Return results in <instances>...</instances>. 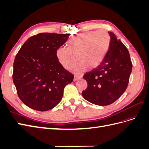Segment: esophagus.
<instances>
[{"instance_id":"1","label":"esophagus","mask_w":149,"mask_h":149,"mask_svg":"<svg viewBox=\"0 0 149 149\" xmlns=\"http://www.w3.org/2000/svg\"><path fill=\"white\" fill-rule=\"evenodd\" d=\"M81 78H82V76H74V81L78 80V79H81Z\"/></svg>"}]
</instances>
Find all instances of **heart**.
Masks as SVG:
<instances>
[{
  "instance_id": "heart-1",
  "label": "heart",
  "mask_w": 149,
  "mask_h": 149,
  "mask_svg": "<svg viewBox=\"0 0 149 149\" xmlns=\"http://www.w3.org/2000/svg\"><path fill=\"white\" fill-rule=\"evenodd\" d=\"M69 47H61L57 49L56 57L66 70L73 68L78 58L80 61L74 68V73L81 75L89 66L94 68L100 65L110 45V37L105 30L87 31L70 39Z\"/></svg>"
}]
</instances>
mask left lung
Returning <instances> with one entry per match:
<instances>
[{
  "label": "left lung",
  "mask_w": 149,
  "mask_h": 149,
  "mask_svg": "<svg viewBox=\"0 0 149 149\" xmlns=\"http://www.w3.org/2000/svg\"><path fill=\"white\" fill-rule=\"evenodd\" d=\"M110 45L101 63L83 78L88 87L82 92L86 100L99 106L115 102L125 91L132 64L127 48L109 31Z\"/></svg>",
  "instance_id": "8db88e82"
}]
</instances>
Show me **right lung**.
I'll list each match as a JSON object with an SVG mask.
<instances>
[{
  "label": "right lung",
  "mask_w": 149,
  "mask_h": 149,
  "mask_svg": "<svg viewBox=\"0 0 149 149\" xmlns=\"http://www.w3.org/2000/svg\"><path fill=\"white\" fill-rule=\"evenodd\" d=\"M70 33H40L30 37L17 53L13 63V81L26 106L47 111L59 103L66 86L74 75L61 66L56 51Z\"/></svg>",
  "instance_id": "add662e5"
}]
</instances>
